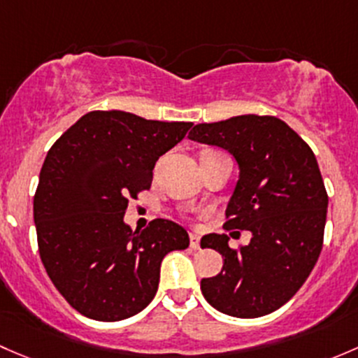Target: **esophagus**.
Wrapping results in <instances>:
<instances>
[{
  "label": "esophagus",
  "instance_id": "34e87169",
  "mask_svg": "<svg viewBox=\"0 0 358 358\" xmlns=\"http://www.w3.org/2000/svg\"><path fill=\"white\" fill-rule=\"evenodd\" d=\"M189 246L193 250H200V236L191 233L189 234Z\"/></svg>",
  "mask_w": 358,
  "mask_h": 358
}]
</instances>
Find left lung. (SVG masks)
<instances>
[{"instance_id":"8db88e82","label":"left lung","mask_w":358,"mask_h":358,"mask_svg":"<svg viewBox=\"0 0 358 358\" xmlns=\"http://www.w3.org/2000/svg\"><path fill=\"white\" fill-rule=\"evenodd\" d=\"M187 138L236 158L239 180L224 229L252 233L248 245L238 248H231L227 234L201 239L224 257L222 271L201 279V293L222 314H271L301 288L322 250L327 193L315 155L272 115L196 124Z\"/></svg>"}]
</instances>
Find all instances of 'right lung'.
<instances>
[{"label": "right lung", "instance_id": "right-lung-1", "mask_svg": "<svg viewBox=\"0 0 358 358\" xmlns=\"http://www.w3.org/2000/svg\"><path fill=\"white\" fill-rule=\"evenodd\" d=\"M191 125L94 110L48 152L34 194L39 257L79 314L115 322L141 312L157 293L164 257L189 246L179 224L155 219L132 233L124 213Z\"/></svg>", "mask_w": 358, "mask_h": 358}]
</instances>
